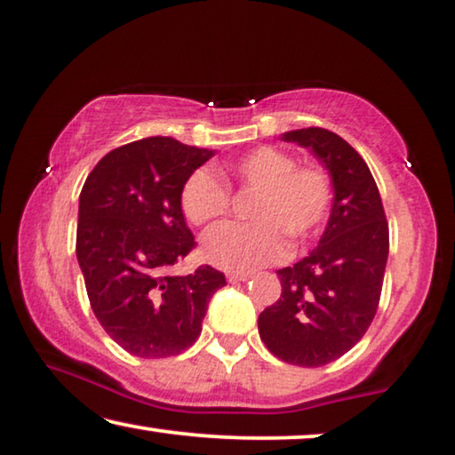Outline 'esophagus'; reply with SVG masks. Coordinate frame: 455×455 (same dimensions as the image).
<instances>
[{"instance_id":"obj_1","label":"esophagus","mask_w":455,"mask_h":455,"mask_svg":"<svg viewBox=\"0 0 455 455\" xmlns=\"http://www.w3.org/2000/svg\"><path fill=\"white\" fill-rule=\"evenodd\" d=\"M228 281L229 283H240V281H248L250 273H228Z\"/></svg>"}]
</instances>
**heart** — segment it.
<instances>
[{"mask_svg":"<svg viewBox=\"0 0 455 455\" xmlns=\"http://www.w3.org/2000/svg\"><path fill=\"white\" fill-rule=\"evenodd\" d=\"M226 182L256 188L248 207L250 223H223L203 235V259L223 271L248 273L312 242L331 215L334 184L318 164H299L287 151L256 148L221 168ZM229 190L212 170L188 174L180 207L195 226L220 220L229 209Z\"/></svg>","mask_w":455,"mask_h":455,"instance_id":"b5f03b06","label":"heart"}]
</instances>
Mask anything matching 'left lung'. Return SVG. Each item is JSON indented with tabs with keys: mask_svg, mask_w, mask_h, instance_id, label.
<instances>
[{
	"mask_svg": "<svg viewBox=\"0 0 455 455\" xmlns=\"http://www.w3.org/2000/svg\"><path fill=\"white\" fill-rule=\"evenodd\" d=\"M331 174L334 203L324 234L306 259L279 268L281 298L259 315L275 357L299 367L337 361L363 339L378 312L390 234L363 157L337 133L307 127L283 133Z\"/></svg>",
	"mask_w": 455,
	"mask_h": 455,
	"instance_id": "8db88e82",
	"label": "left lung"
}]
</instances>
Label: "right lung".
<instances>
[{
    "label": "right lung",
    "instance_id": "right-lung-1",
    "mask_svg": "<svg viewBox=\"0 0 455 455\" xmlns=\"http://www.w3.org/2000/svg\"><path fill=\"white\" fill-rule=\"evenodd\" d=\"M213 154L148 137L110 151L84 182L76 254L85 291L108 337L135 357L193 347L209 299L226 285L209 265L170 275L196 246L182 215V184Z\"/></svg>",
    "mask_w": 455,
    "mask_h": 455
}]
</instances>
